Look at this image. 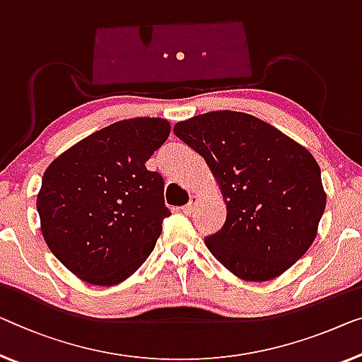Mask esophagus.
Wrapping results in <instances>:
<instances>
[{"mask_svg": "<svg viewBox=\"0 0 362 362\" xmlns=\"http://www.w3.org/2000/svg\"><path fill=\"white\" fill-rule=\"evenodd\" d=\"M197 204H198V197L197 195H190V199H188V203L182 208V211L185 213V214H192Z\"/></svg>", "mask_w": 362, "mask_h": 362, "instance_id": "obj_1", "label": "esophagus"}]
</instances>
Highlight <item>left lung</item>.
Wrapping results in <instances>:
<instances>
[{
    "label": "left lung",
    "mask_w": 362,
    "mask_h": 362,
    "mask_svg": "<svg viewBox=\"0 0 362 362\" xmlns=\"http://www.w3.org/2000/svg\"><path fill=\"white\" fill-rule=\"evenodd\" d=\"M174 133L203 156L228 204L223 228L204 237L221 265L245 281H268L309 250L327 204L309 151L242 112L203 113Z\"/></svg>",
    "instance_id": "1"
}]
</instances>
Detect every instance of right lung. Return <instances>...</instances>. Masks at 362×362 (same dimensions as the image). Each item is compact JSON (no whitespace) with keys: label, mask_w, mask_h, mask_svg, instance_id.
<instances>
[{"label":"right lung","mask_w":362,"mask_h":362,"mask_svg":"<svg viewBox=\"0 0 362 362\" xmlns=\"http://www.w3.org/2000/svg\"><path fill=\"white\" fill-rule=\"evenodd\" d=\"M164 118L138 117L89 134L47 167L37 195L42 234L69 272L113 286L153 252L170 211L146 160L169 138Z\"/></svg>","instance_id":"obj_1"}]
</instances>
